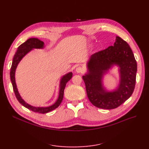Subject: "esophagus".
Returning a JSON list of instances; mask_svg holds the SVG:
<instances>
[{
    "label": "esophagus",
    "instance_id": "1",
    "mask_svg": "<svg viewBox=\"0 0 149 149\" xmlns=\"http://www.w3.org/2000/svg\"><path fill=\"white\" fill-rule=\"evenodd\" d=\"M75 70H76V72H78V73H82L83 72H84V68H83V67H81V66H79V67H77V68H76Z\"/></svg>",
    "mask_w": 149,
    "mask_h": 149
}]
</instances>
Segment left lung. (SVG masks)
I'll return each instance as SVG.
<instances>
[{
	"label": "left lung",
	"instance_id": "obj_1",
	"mask_svg": "<svg viewBox=\"0 0 149 149\" xmlns=\"http://www.w3.org/2000/svg\"><path fill=\"white\" fill-rule=\"evenodd\" d=\"M113 65L120 68L119 87L112 92L104 89L102 79ZM87 67L88 72L83 76L88 97L91 103L98 108L115 109L130 98L134 92L137 64L130 47L120 37H116L113 46L92 54Z\"/></svg>",
	"mask_w": 149,
	"mask_h": 149
}]
</instances>
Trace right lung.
<instances>
[{
	"mask_svg": "<svg viewBox=\"0 0 149 149\" xmlns=\"http://www.w3.org/2000/svg\"><path fill=\"white\" fill-rule=\"evenodd\" d=\"M43 48H44L43 42L38 40V38H31L28 39L25 42L22 43L18 47L17 50L16 52H15L14 56L13 57L12 65H11V70H10V79L12 83L13 90L15 93V95L16 97L17 100L19 101V103L21 104H22L23 106L25 107L26 108L29 109V110L35 112L40 113H46L50 111L54 110L55 109H56L60 106V103H61V101L63 100V98L64 90L66 86V84L68 81L70 80V79H71L72 77V72H69L62 77L60 80V91H59L58 98L56 101V102L54 104L49 107H34L33 106H31L28 103H26L20 97L17 88L16 84H15V69H16L17 66L20 61L30 51H31L33 49H42Z\"/></svg>",
	"mask_w": 149,
	"mask_h": 149,
	"instance_id": "add662e5",
	"label": "right lung"
}]
</instances>
